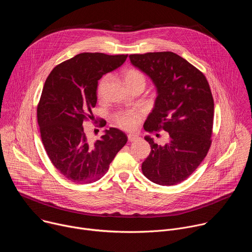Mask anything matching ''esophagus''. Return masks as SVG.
<instances>
[{"label": "esophagus", "instance_id": "34e87169", "mask_svg": "<svg viewBox=\"0 0 252 252\" xmlns=\"http://www.w3.org/2000/svg\"><path fill=\"white\" fill-rule=\"evenodd\" d=\"M127 137H128V140H129V141H135V140H137V139L139 138V137H138L137 135H135V134H128Z\"/></svg>", "mask_w": 252, "mask_h": 252}]
</instances>
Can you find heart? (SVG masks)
<instances>
[{"mask_svg": "<svg viewBox=\"0 0 252 252\" xmlns=\"http://www.w3.org/2000/svg\"><path fill=\"white\" fill-rule=\"evenodd\" d=\"M123 78H124L125 84L130 91H133L137 88H141L145 90L146 88L147 78L145 75H143V73H141L140 70L136 68H133V67L126 68L123 71ZM107 82H109V76L107 75L102 76L98 80L97 86H96V94L98 97L102 95ZM140 120H141V114L137 111H121L114 116V123L119 127L126 130L136 129L137 126H139Z\"/></svg>", "mask_w": 252, "mask_h": 252, "instance_id": "1", "label": "heart"}]
</instances>
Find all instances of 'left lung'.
Listing matches in <instances>:
<instances>
[{
    "label": "left lung",
    "mask_w": 252,
    "mask_h": 252,
    "mask_svg": "<svg viewBox=\"0 0 252 252\" xmlns=\"http://www.w3.org/2000/svg\"><path fill=\"white\" fill-rule=\"evenodd\" d=\"M129 60L158 90L143 127L168 132L164 146L145 137L152 151L142 162V173L159 186L177 185L198 167L211 146L214 102L208 82L198 68L172 52L133 54Z\"/></svg>",
    "instance_id": "8db88e82"
}]
</instances>
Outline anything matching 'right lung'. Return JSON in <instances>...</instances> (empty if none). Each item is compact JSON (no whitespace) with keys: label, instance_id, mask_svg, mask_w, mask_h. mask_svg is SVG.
I'll use <instances>...</instances> for the list:
<instances>
[{"label":"right lung","instance_id":"right-lung-1","mask_svg":"<svg viewBox=\"0 0 252 252\" xmlns=\"http://www.w3.org/2000/svg\"><path fill=\"white\" fill-rule=\"evenodd\" d=\"M127 55L83 53L56 65L46 80L37 107L43 145L54 166L71 183H94L109 170L127 136L111 127L96 141L84 130L94 121L97 81L118 68ZM100 126V125H99Z\"/></svg>","mask_w":252,"mask_h":252}]
</instances>
